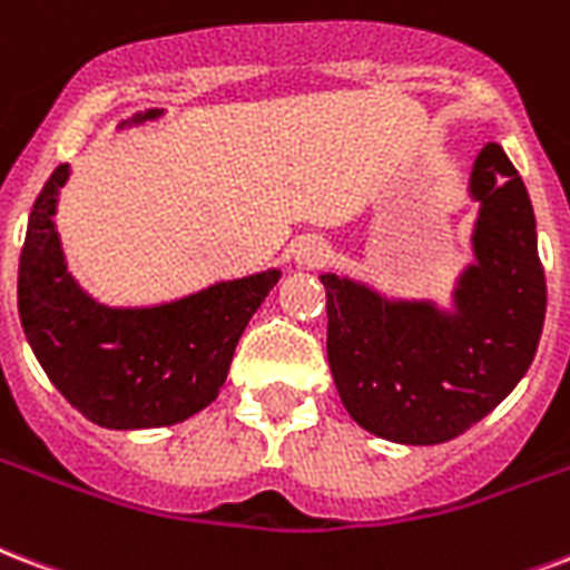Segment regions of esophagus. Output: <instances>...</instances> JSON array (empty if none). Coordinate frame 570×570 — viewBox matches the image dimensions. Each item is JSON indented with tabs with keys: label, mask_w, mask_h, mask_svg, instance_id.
Segmentation results:
<instances>
[{
	"label": "esophagus",
	"mask_w": 570,
	"mask_h": 570,
	"mask_svg": "<svg viewBox=\"0 0 570 570\" xmlns=\"http://www.w3.org/2000/svg\"><path fill=\"white\" fill-rule=\"evenodd\" d=\"M328 256H332V247H328V242L323 236H304L293 245V259L302 268L325 266Z\"/></svg>",
	"instance_id": "1"
}]
</instances>
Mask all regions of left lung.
Wrapping results in <instances>:
<instances>
[{
	"label": "left lung",
	"mask_w": 570,
	"mask_h": 570,
	"mask_svg": "<svg viewBox=\"0 0 570 570\" xmlns=\"http://www.w3.org/2000/svg\"><path fill=\"white\" fill-rule=\"evenodd\" d=\"M475 263L460 275L454 311L394 302L350 277L320 275L328 364L343 406L373 436L440 445L493 412L535 358L547 311L535 212L502 146L472 167Z\"/></svg>",
	"instance_id": "obj_1"
}]
</instances>
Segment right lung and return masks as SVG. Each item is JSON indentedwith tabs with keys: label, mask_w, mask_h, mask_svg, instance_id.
Listing matches in <instances>:
<instances>
[{
	"label": "right lung",
	"mask_w": 570,
	"mask_h": 570,
	"mask_svg": "<svg viewBox=\"0 0 570 570\" xmlns=\"http://www.w3.org/2000/svg\"><path fill=\"white\" fill-rule=\"evenodd\" d=\"M137 112L134 125L158 119ZM71 176L59 164L29 215L17 307L35 358L73 410L110 430L167 428L197 415L227 382L247 320L281 281L277 268L224 281L158 307H107L65 266L53 215Z\"/></svg>",
	"instance_id": "obj_1"
}]
</instances>
